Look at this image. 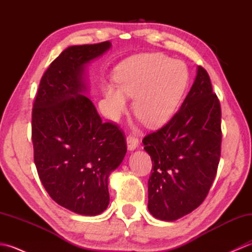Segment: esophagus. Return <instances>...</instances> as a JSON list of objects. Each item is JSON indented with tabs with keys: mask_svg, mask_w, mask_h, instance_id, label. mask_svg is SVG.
Returning <instances> with one entry per match:
<instances>
[{
	"mask_svg": "<svg viewBox=\"0 0 252 252\" xmlns=\"http://www.w3.org/2000/svg\"><path fill=\"white\" fill-rule=\"evenodd\" d=\"M126 145H127V149H129L130 152L135 151V149L138 147V140L136 137L127 136L126 137Z\"/></svg>",
	"mask_w": 252,
	"mask_h": 252,
	"instance_id": "esophagus-1",
	"label": "esophagus"
}]
</instances>
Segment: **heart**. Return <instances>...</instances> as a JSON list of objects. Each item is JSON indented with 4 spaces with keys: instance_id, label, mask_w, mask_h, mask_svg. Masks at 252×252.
<instances>
[{
    "instance_id": "b5f03b06",
    "label": "heart",
    "mask_w": 252,
    "mask_h": 252,
    "mask_svg": "<svg viewBox=\"0 0 252 252\" xmlns=\"http://www.w3.org/2000/svg\"><path fill=\"white\" fill-rule=\"evenodd\" d=\"M114 84L104 83L107 114L119 120L134 97V111L149 126L165 125L178 110L189 83V72L180 61L161 53H144L127 58L115 69Z\"/></svg>"
}]
</instances>
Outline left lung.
<instances>
[{"label":"left lung","instance_id":"obj_1","mask_svg":"<svg viewBox=\"0 0 252 252\" xmlns=\"http://www.w3.org/2000/svg\"><path fill=\"white\" fill-rule=\"evenodd\" d=\"M221 138L220 101L209 74L198 66L180 110L143 140L154 168L147 206L154 218L175 221L201 205L216 178Z\"/></svg>","mask_w":252,"mask_h":252}]
</instances>
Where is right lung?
Here are the masks:
<instances>
[{
    "mask_svg": "<svg viewBox=\"0 0 252 252\" xmlns=\"http://www.w3.org/2000/svg\"><path fill=\"white\" fill-rule=\"evenodd\" d=\"M110 41L69 46L41 79L32 109V143L39 178L58 205L94 217L109 205V175L126 153L122 132L104 123L87 96L88 65Z\"/></svg>",
    "mask_w": 252,
    "mask_h": 252,
    "instance_id": "add662e5",
    "label": "right lung"
}]
</instances>
